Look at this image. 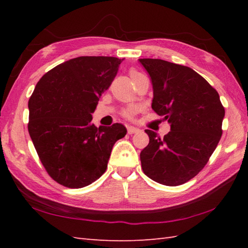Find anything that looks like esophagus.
<instances>
[{
	"mask_svg": "<svg viewBox=\"0 0 248 248\" xmlns=\"http://www.w3.org/2000/svg\"><path fill=\"white\" fill-rule=\"evenodd\" d=\"M127 129H128V133L129 134H134V133L140 132V129L135 128V127H132V125H129V127H127Z\"/></svg>",
	"mask_w": 248,
	"mask_h": 248,
	"instance_id": "34e87169",
	"label": "esophagus"
}]
</instances>
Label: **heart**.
Here are the masks:
<instances>
[{"mask_svg":"<svg viewBox=\"0 0 248 248\" xmlns=\"http://www.w3.org/2000/svg\"><path fill=\"white\" fill-rule=\"evenodd\" d=\"M138 73H139V72L135 71V70L130 71V77H133V76H135V75H138ZM133 114H134V109H133V108H128V109H125L124 112V115L127 118H131V117H132Z\"/></svg>","mask_w":248,"mask_h":248,"instance_id":"b5f03b06","label":"heart"}]
</instances>
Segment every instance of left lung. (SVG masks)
<instances>
[{
	"instance_id": "8db88e82",
	"label": "left lung",
	"mask_w": 248,
	"mask_h": 248,
	"mask_svg": "<svg viewBox=\"0 0 248 248\" xmlns=\"http://www.w3.org/2000/svg\"><path fill=\"white\" fill-rule=\"evenodd\" d=\"M149 73L151 108L164 116L170 131L160 138L151 130L140 152L141 168L152 180L177 186L207 164L222 136L225 108L218 93L192 68L157 59H140Z\"/></svg>"
}]
</instances>
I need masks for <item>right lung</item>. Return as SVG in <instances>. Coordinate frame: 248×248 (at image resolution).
I'll use <instances>...</instances> for the list:
<instances>
[{
  "mask_svg": "<svg viewBox=\"0 0 248 248\" xmlns=\"http://www.w3.org/2000/svg\"><path fill=\"white\" fill-rule=\"evenodd\" d=\"M123 60L80 56L40 78L29 100V133L46 172L66 187L92 184L107 170L114 144L127 134L120 124L91 121Z\"/></svg>",
  "mask_w": 248,
  "mask_h": 248,
  "instance_id": "add662e5",
  "label": "right lung"
}]
</instances>
